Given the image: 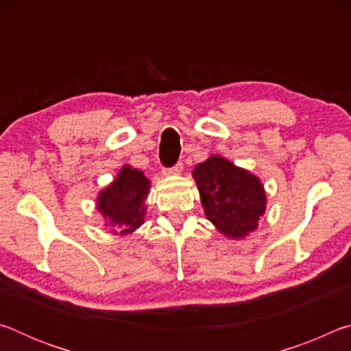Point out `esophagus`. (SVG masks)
<instances>
[{
	"label": "esophagus",
	"instance_id": "obj_1",
	"mask_svg": "<svg viewBox=\"0 0 351 351\" xmlns=\"http://www.w3.org/2000/svg\"><path fill=\"white\" fill-rule=\"evenodd\" d=\"M181 171H182V162H178V164L173 165V167L165 169L164 173H165V175H180Z\"/></svg>",
	"mask_w": 351,
	"mask_h": 351
}]
</instances>
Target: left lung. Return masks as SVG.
I'll return each mask as SVG.
<instances>
[{"label": "left lung", "instance_id": "obj_1", "mask_svg": "<svg viewBox=\"0 0 351 351\" xmlns=\"http://www.w3.org/2000/svg\"><path fill=\"white\" fill-rule=\"evenodd\" d=\"M193 178L209 221L230 239H243L257 228L266 209L263 184L257 176L221 156L198 164Z\"/></svg>", "mask_w": 351, "mask_h": 351}]
</instances>
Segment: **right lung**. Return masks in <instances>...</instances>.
Here are the masks:
<instances>
[{"label":"right lung","instance_id":"right-lung-1","mask_svg":"<svg viewBox=\"0 0 351 351\" xmlns=\"http://www.w3.org/2000/svg\"><path fill=\"white\" fill-rule=\"evenodd\" d=\"M148 190L150 181L144 173L125 165L114 182L100 192L97 209L108 219L111 228L121 230V235L132 234L144 223Z\"/></svg>","mask_w":351,"mask_h":351}]
</instances>
